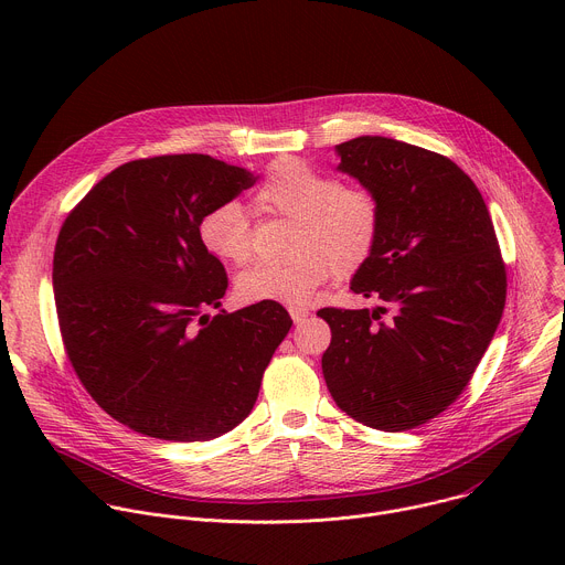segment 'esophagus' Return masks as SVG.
Listing matches in <instances>:
<instances>
[{
    "label": "esophagus",
    "instance_id": "esophagus-1",
    "mask_svg": "<svg viewBox=\"0 0 565 565\" xmlns=\"http://www.w3.org/2000/svg\"><path fill=\"white\" fill-rule=\"evenodd\" d=\"M290 317H292V321L295 324H301V321L308 317V310L306 308H297V306H290Z\"/></svg>",
    "mask_w": 565,
    "mask_h": 565
}]
</instances>
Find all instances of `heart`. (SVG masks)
<instances>
[{
  "label": "heart",
  "instance_id": "1",
  "mask_svg": "<svg viewBox=\"0 0 565 565\" xmlns=\"http://www.w3.org/2000/svg\"><path fill=\"white\" fill-rule=\"evenodd\" d=\"M250 207L259 216L295 221L288 264H257L241 273L236 292L244 301L306 303L333 273L360 270L375 250L380 203L360 185H342L301 160L281 158L270 166ZM203 248L223 264L244 266L253 257V223L236 203H221L199 221Z\"/></svg>",
  "mask_w": 565,
  "mask_h": 565
}]
</instances>
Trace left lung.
Here are the masks:
<instances>
[{
    "label": "left lung",
    "mask_w": 565,
    "mask_h": 565,
    "mask_svg": "<svg viewBox=\"0 0 565 565\" xmlns=\"http://www.w3.org/2000/svg\"><path fill=\"white\" fill-rule=\"evenodd\" d=\"M335 151L338 170L380 203L375 250L351 281L380 306L317 310L333 333L321 371L358 423L414 429L456 402L503 317L508 275L494 223L447 156L384 136Z\"/></svg>",
    "instance_id": "8db88e82"
}]
</instances>
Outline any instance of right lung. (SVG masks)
Wrapping results in <instances>:
<instances>
[{"instance_id": "add662e5", "label": "right lung", "mask_w": 565, "mask_h": 565, "mask_svg": "<svg viewBox=\"0 0 565 565\" xmlns=\"http://www.w3.org/2000/svg\"><path fill=\"white\" fill-rule=\"evenodd\" d=\"M257 177L205 153L131 160L62 223L55 308L75 375L120 425L210 440L253 412L292 319L277 301L210 317L227 288L199 238L201 216Z\"/></svg>"}]
</instances>
